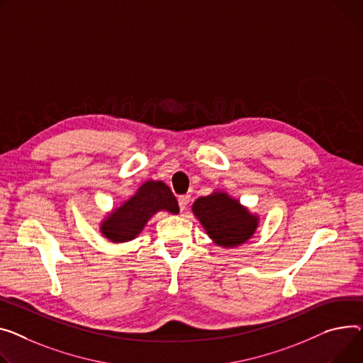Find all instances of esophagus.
I'll return each instance as SVG.
<instances>
[{
  "mask_svg": "<svg viewBox=\"0 0 363 363\" xmlns=\"http://www.w3.org/2000/svg\"><path fill=\"white\" fill-rule=\"evenodd\" d=\"M189 201H191V196H181L179 199H178V204H179V208L181 210H185L186 207H188V204H189Z\"/></svg>",
  "mask_w": 363,
  "mask_h": 363,
  "instance_id": "34e87169",
  "label": "esophagus"
}]
</instances>
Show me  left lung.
Returning <instances> with one entry per match:
<instances>
[{"instance_id":"obj_1","label":"left lung","mask_w":363,"mask_h":363,"mask_svg":"<svg viewBox=\"0 0 363 363\" xmlns=\"http://www.w3.org/2000/svg\"><path fill=\"white\" fill-rule=\"evenodd\" d=\"M192 213L200 220L208 238L223 248L245 244L258 228V216L252 214L228 192L216 191L192 204Z\"/></svg>"}]
</instances>
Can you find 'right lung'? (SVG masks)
Returning <instances> with one entry per match:
<instances>
[{
  "instance_id": "add662e5",
  "label": "right lung",
  "mask_w": 363,
  "mask_h": 363,
  "mask_svg": "<svg viewBox=\"0 0 363 363\" xmlns=\"http://www.w3.org/2000/svg\"><path fill=\"white\" fill-rule=\"evenodd\" d=\"M157 211L179 213L172 191L162 181H146L119 207L113 208L101 222V233L113 244L135 239Z\"/></svg>"
}]
</instances>
